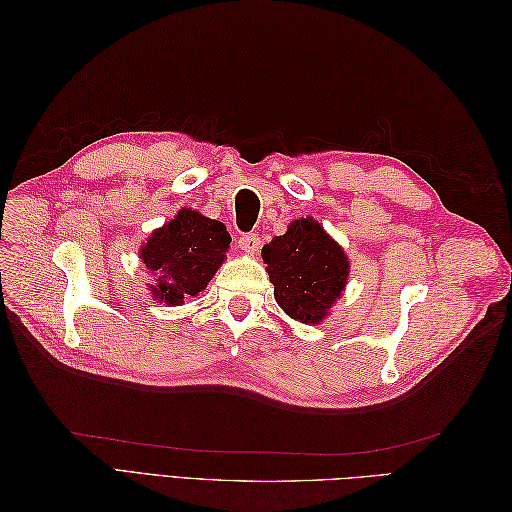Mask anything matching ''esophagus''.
Wrapping results in <instances>:
<instances>
[{"mask_svg": "<svg viewBox=\"0 0 512 512\" xmlns=\"http://www.w3.org/2000/svg\"><path fill=\"white\" fill-rule=\"evenodd\" d=\"M239 245H241V250L254 254V252H258V247H260V237L256 235V232H247V235L239 237Z\"/></svg>", "mask_w": 512, "mask_h": 512, "instance_id": "1", "label": "esophagus"}]
</instances>
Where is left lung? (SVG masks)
Listing matches in <instances>:
<instances>
[{"instance_id": "1", "label": "left lung", "mask_w": 512, "mask_h": 512, "mask_svg": "<svg viewBox=\"0 0 512 512\" xmlns=\"http://www.w3.org/2000/svg\"><path fill=\"white\" fill-rule=\"evenodd\" d=\"M275 301L305 324H318L342 297L348 256L314 218L294 220L282 237L262 247Z\"/></svg>"}]
</instances>
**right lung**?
Instances as JSON below:
<instances>
[{
  "label": "right lung",
  "instance_id": "1",
  "mask_svg": "<svg viewBox=\"0 0 512 512\" xmlns=\"http://www.w3.org/2000/svg\"><path fill=\"white\" fill-rule=\"evenodd\" d=\"M230 235L218 220L194 209H181L173 220L153 230L141 247V260L156 277L153 299L179 305L205 290L226 258Z\"/></svg>",
  "mask_w": 512,
  "mask_h": 512
}]
</instances>
